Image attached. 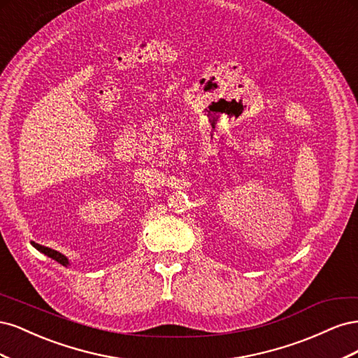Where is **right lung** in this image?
<instances>
[{
	"label": "right lung",
	"mask_w": 358,
	"mask_h": 358,
	"mask_svg": "<svg viewBox=\"0 0 358 358\" xmlns=\"http://www.w3.org/2000/svg\"><path fill=\"white\" fill-rule=\"evenodd\" d=\"M32 246L37 248L40 252L46 254L48 257L53 258V259H55V262L61 263L62 266H67V264H69V259H67L66 257H64L62 254H59L58 251H55V249H50V248H46V246H41V245H38V243H34V242H32Z\"/></svg>",
	"instance_id": "obj_1"
}]
</instances>
